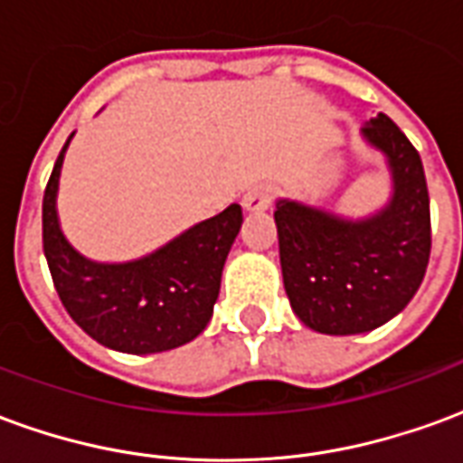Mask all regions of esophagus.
I'll return each instance as SVG.
<instances>
[{"label": "esophagus", "mask_w": 463, "mask_h": 463, "mask_svg": "<svg viewBox=\"0 0 463 463\" xmlns=\"http://www.w3.org/2000/svg\"><path fill=\"white\" fill-rule=\"evenodd\" d=\"M272 203V188L270 185H252L250 191L242 195V205L245 211L260 213L265 208H270Z\"/></svg>", "instance_id": "34e87169"}]
</instances>
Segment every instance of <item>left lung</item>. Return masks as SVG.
Masks as SVG:
<instances>
[{"instance_id": "1", "label": "left lung", "mask_w": 463, "mask_h": 463, "mask_svg": "<svg viewBox=\"0 0 463 463\" xmlns=\"http://www.w3.org/2000/svg\"><path fill=\"white\" fill-rule=\"evenodd\" d=\"M389 158L394 195L369 221L349 222L292 201H278L285 292L295 315L322 335H359L407 307L424 280L431 215L424 165L389 116L362 128Z\"/></svg>"}]
</instances>
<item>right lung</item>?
Masks as SVG:
<instances>
[{
  "label": "right lung",
  "mask_w": 463,
  "mask_h": 463,
  "mask_svg": "<svg viewBox=\"0 0 463 463\" xmlns=\"http://www.w3.org/2000/svg\"><path fill=\"white\" fill-rule=\"evenodd\" d=\"M64 148L42 203V241L59 300L81 330L104 347L151 354L198 337L213 317L221 275L241 231L238 203L198 222L148 258L101 265L81 258L56 221V185Z\"/></svg>",
  "instance_id": "obj_1"
}]
</instances>
